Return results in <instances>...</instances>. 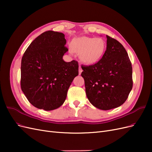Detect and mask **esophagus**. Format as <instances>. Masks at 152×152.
<instances>
[{
    "label": "esophagus",
    "instance_id": "34e87169",
    "mask_svg": "<svg viewBox=\"0 0 152 152\" xmlns=\"http://www.w3.org/2000/svg\"><path fill=\"white\" fill-rule=\"evenodd\" d=\"M82 72V68H81V67H80V66H79V75H80V74H81Z\"/></svg>",
    "mask_w": 152,
    "mask_h": 152
}]
</instances>
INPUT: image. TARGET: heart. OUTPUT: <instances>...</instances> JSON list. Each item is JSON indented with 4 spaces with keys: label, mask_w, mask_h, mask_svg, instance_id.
Listing matches in <instances>:
<instances>
[{
    "label": "heart",
    "mask_w": 152,
    "mask_h": 152,
    "mask_svg": "<svg viewBox=\"0 0 152 152\" xmlns=\"http://www.w3.org/2000/svg\"><path fill=\"white\" fill-rule=\"evenodd\" d=\"M73 52L80 54L81 60L87 65H93L98 62L107 49L104 39L81 37L73 40L71 43Z\"/></svg>",
    "instance_id": "obj_1"
}]
</instances>
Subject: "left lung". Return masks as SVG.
I'll return each mask as SVG.
<instances>
[{
	"label": "left lung",
	"instance_id": "left-lung-1",
	"mask_svg": "<svg viewBox=\"0 0 152 152\" xmlns=\"http://www.w3.org/2000/svg\"><path fill=\"white\" fill-rule=\"evenodd\" d=\"M107 49L94 65H82L86 93L95 107L108 110L126 102L132 88V68L128 54L116 39L107 35Z\"/></svg>",
	"mask_w": 152,
	"mask_h": 152
}]
</instances>
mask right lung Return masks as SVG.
<instances>
[{
  "label": "right lung",
  "mask_w": 152,
  "mask_h": 152,
  "mask_svg": "<svg viewBox=\"0 0 152 152\" xmlns=\"http://www.w3.org/2000/svg\"><path fill=\"white\" fill-rule=\"evenodd\" d=\"M66 43L63 33L45 31L30 44L22 57L21 88L28 102L39 109L50 111L61 107L79 75L77 61L63 59L68 50Z\"/></svg>",
  "instance_id": "add662e5"
}]
</instances>
